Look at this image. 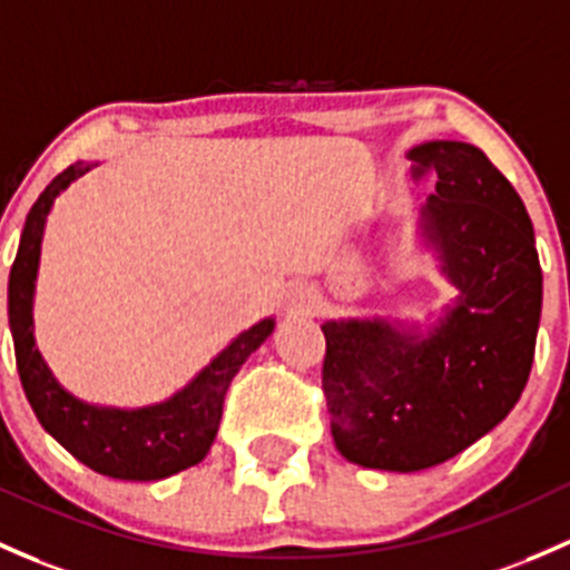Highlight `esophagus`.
Instances as JSON below:
<instances>
[{
	"label": "esophagus",
	"mask_w": 570,
	"mask_h": 570,
	"mask_svg": "<svg viewBox=\"0 0 570 570\" xmlns=\"http://www.w3.org/2000/svg\"><path fill=\"white\" fill-rule=\"evenodd\" d=\"M286 314H311L316 308V295L308 289V286H292L286 292V301H284Z\"/></svg>",
	"instance_id": "1"
}]
</instances>
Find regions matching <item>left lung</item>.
Instances as JSON below:
<instances>
[{"instance_id":"left-lung-1","label":"left lung","mask_w":570,"mask_h":570,"mask_svg":"<svg viewBox=\"0 0 570 570\" xmlns=\"http://www.w3.org/2000/svg\"><path fill=\"white\" fill-rule=\"evenodd\" d=\"M436 175L415 218L417 248L456 297L423 320L341 316L322 325V391L346 461L417 472L442 464L508 417L541 325L543 275L524 202L475 144H415Z\"/></svg>"}]
</instances>
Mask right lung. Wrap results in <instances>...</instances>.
<instances>
[{
	"mask_svg": "<svg viewBox=\"0 0 570 570\" xmlns=\"http://www.w3.org/2000/svg\"><path fill=\"white\" fill-rule=\"evenodd\" d=\"M98 164H73L53 177L23 224L8 281V316L18 376L43 429L81 464L117 481H164L199 464L218 434L224 399L239 365L273 335L275 316H265L232 338L205 368L196 371L169 399L144 406L92 404L59 385L35 341V289L40 248L53 202Z\"/></svg>",
	"mask_w": 570,
	"mask_h": 570,
	"instance_id": "1",
	"label": "right lung"
}]
</instances>
